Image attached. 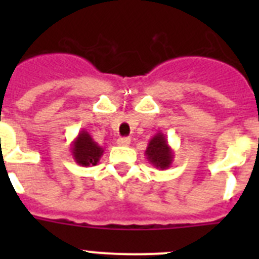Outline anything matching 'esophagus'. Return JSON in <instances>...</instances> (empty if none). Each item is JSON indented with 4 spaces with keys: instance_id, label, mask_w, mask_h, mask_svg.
Listing matches in <instances>:
<instances>
[{
    "instance_id": "obj_1",
    "label": "esophagus",
    "mask_w": 259,
    "mask_h": 259,
    "mask_svg": "<svg viewBox=\"0 0 259 259\" xmlns=\"http://www.w3.org/2000/svg\"><path fill=\"white\" fill-rule=\"evenodd\" d=\"M116 144L119 146H128L131 144V139L130 137H119L118 140H116Z\"/></svg>"
}]
</instances>
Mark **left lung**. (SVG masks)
Wrapping results in <instances>:
<instances>
[{
  "label": "left lung",
  "mask_w": 259,
  "mask_h": 259,
  "mask_svg": "<svg viewBox=\"0 0 259 259\" xmlns=\"http://www.w3.org/2000/svg\"><path fill=\"white\" fill-rule=\"evenodd\" d=\"M174 150L163 132H158L150 139L145 150L146 159L159 170H167L174 162Z\"/></svg>",
  "instance_id": "obj_1"
}]
</instances>
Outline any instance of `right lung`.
Returning <instances> with one entry per match:
<instances>
[{"label": "right lung", "instance_id": "right-lung-1", "mask_svg": "<svg viewBox=\"0 0 259 259\" xmlns=\"http://www.w3.org/2000/svg\"><path fill=\"white\" fill-rule=\"evenodd\" d=\"M70 150L74 161L83 167L96 166L105 152L104 148L98 145L85 130H81L75 137L74 141L71 143Z\"/></svg>", "mask_w": 259, "mask_h": 259}]
</instances>
